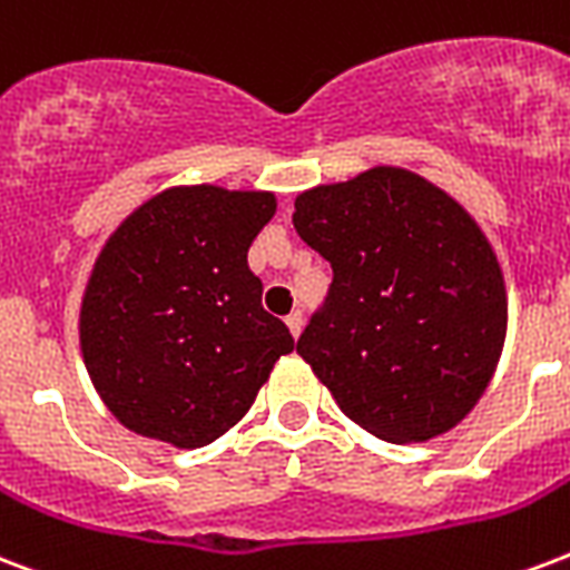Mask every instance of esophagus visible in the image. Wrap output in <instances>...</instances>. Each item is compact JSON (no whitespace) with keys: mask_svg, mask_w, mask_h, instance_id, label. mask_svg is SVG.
<instances>
[{"mask_svg":"<svg viewBox=\"0 0 570 570\" xmlns=\"http://www.w3.org/2000/svg\"><path fill=\"white\" fill-rule=\"evenodd\" d=\"M302 325H304V320L298 311H293V314L286 316V328H289V334H293V337H298V334H302Z\"/></svg>","mask_w":570,"mask_h":570,"instance_id":"obj_1","label":"esophagus"}]
</instances>
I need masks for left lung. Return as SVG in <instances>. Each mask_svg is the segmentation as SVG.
<instances>
[{"mask_svg":"<svg viewBox=\"0 0 570 570\" xmlns=\"http://www.w3.org/2000/svg\"><path fill=\"white\" fill-rule=\"evenodd\" d=\"M293 224L334 272L295 353L343 415L394 445L458 428L508 332L505 277L475 217L419 173L382 164L302 190Z\"/></svg>","mask_w":570,"mask_h":570,"instance_id":"left-lung-1","label":"left lung"}]
</instances>
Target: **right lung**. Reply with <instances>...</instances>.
<instances>
[{
	"instance_id": "1",
	"label": "right lung",
	"mask_w": 570,
	"mask_h": 570,
	"mask_svg": "<svg viewBox=\"0 0 570 570\" xmlns=\"http://www.w3.org/2000/svg\"><path fill=\"white\" fill-rule=\"evenodd\" d=\"M272 190L173 185L121 217L80 298V353L104 406L140 436L203 449L245 419L293 334L263 311L247 247Z\"/></svg>"
}]
</instances>
